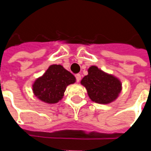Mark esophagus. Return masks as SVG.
<instances>
[{
    "instance_id": "obj_1",
    "label": "esophagus",
    "mask_w": 151,
    "mask_h": 151,
    "mask_svg": "<svg viewBox=\"0 0 151 151\" xmlns=\"http://www.w3.org/2000/svg\"><path fill=\"white\" fill-rule=\"evenodd\" d=\"M76 81H77V82H80V81H81V76L80 74H76Z\"/></svg>"
}]
</instances>
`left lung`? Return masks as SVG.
I'll list each match as a JSON object with an SVG mask.
<instances>
[{"label":"left lung","mask_w":151,"mask_h":151,"mask_svg":"<svg viewBox=\"0 0 151 151\" xmlns=\"http://www.w3.org/2000/svg\"><path fill=\"white\" fill-rule=\"evenodd\" d=\"M88 75L81 81L92 101L100 104H108L115 101L122 91V83L113 75L107 74L97 66L91 65Z\"/></svg>","instance_id":"obj_1"}]
</instances>
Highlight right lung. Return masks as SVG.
<instances>
[{"label": "right lung", "mask_w": 151, "mask_h": 151, "mask_svg": "<svg viewBox=\"0 0 151 151\" xmlns=\"http://www.w3.org/2000/svg\"><path fill=\"white\" fill-rule=\"evenodd\" d=\"M76 82V77L60 65H52L44 75L32 84L34 96L45 103L54 104L60 101L66 87Z\"/></svg>", "instance_id": "add662e5"}]
</instances>
